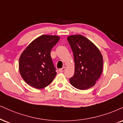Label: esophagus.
<instances>
[{"instance_id": "esophagus-1", "label": "esophagus", "mask_w": 123, "mask_h": 123, "mask_svg": "<svg viewBox=\"0 0 123 123\" xmlns=\"http://www.w3.org/2000/svg\"><path fill=\"white\" fill-rule=\"evenodd\" d=\"M66 68L65 67H63V68H62L59 69V72H61V73H62V72H63L65 70H66Z\"/></svg>"}]
</instances>
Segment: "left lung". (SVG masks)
Segmentation results:
<instances>
[{
  "instance_id": "obj_1",
  "label": "left lung",
  "mask_w": 123,
  "mask_h": 123,
  "mask_svg": "<svg viewBox=\"0 0 123 123\" xmlns=\"http://www.w3.org/2000/svg\"><path fill=\"white\" fill-rule=\"evenodd\" d=\"M67 40L75 62L74 75L69 79L71 84L80 90L90 88L102 73V55L96 45L84 36L71 35Z\"/></svg>"
}]
</instances>
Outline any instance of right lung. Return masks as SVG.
I'll list each match as a JSON object with an SVG mask.
<instances>
[{"label": "right lung", "instance_id": "add662e5", "mask_svg": "<svg viewBox=\"0 0 123 123\" xmlns=\"http://www.w3.org/2000/svg\"><path fill=\"white\" fill-rule=\"evenodd\" d=\"M59 39L58 36L44 35L33 40L24 50L19 58V69L27 84L42 89L52 83L57 73L51 51Z\"/></svg>", "mask_w": 123, "mask_h": 123}]
</instances>
